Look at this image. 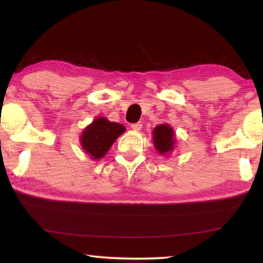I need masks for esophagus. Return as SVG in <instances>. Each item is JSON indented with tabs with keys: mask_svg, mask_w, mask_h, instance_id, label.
Here are the masks:
<instances>
[{
	"mask_svg": "<svg viewBox=\"0 0 263 263\" xmlns=\"http://www.w3.org/2000/svg\"><path fill=\"white\" fill-rule=\"evenodd\" d=\"M141 127H142V125L140 123H136V124H132V125H131V128H132V130H135V131H140Z\"/></svg>",
	"mask_w": 263,
	"mask_h": 263,
	"instance_id": "34e87169",
	"label": "esophagus"
}]
</instances>
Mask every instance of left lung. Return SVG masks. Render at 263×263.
<instances>
[{
	"label": "left lung",
	"instance_id": "obj_1",
	"mask_svg": "<svg viewBox=\"0 0 263 263\" xmlns=\"http://www.w3.org/2000/svg\"><path fill=\"white\" fill-rule=\"evenodd\" d=\"M153 144L159 154L169 155L175 149V132L169 124H160L152 132Z\"/></svg>",
	"mask_w": 263,
	"mask_h": 263
}]
</instances>
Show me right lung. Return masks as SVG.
Wrapping results in <instances>:
<instances>
[{
	"mask_svg": "<svg viewBox=\"0 0 263 263\" xmlns=\"http://www.w3.org/2000/svg\"><path fill=\"white\" fill-rule=\"evenodd\" d=\"M124 132L125 126L122 124L110 122L105 117H97L83 128L80 136V144L91 160H100Z\"/></svg>",
	"mask_w": 263,
	"mask_h": 263,
	"instance_id": "right-lung-1",
	"label": "right lung"
}]
</instances>
